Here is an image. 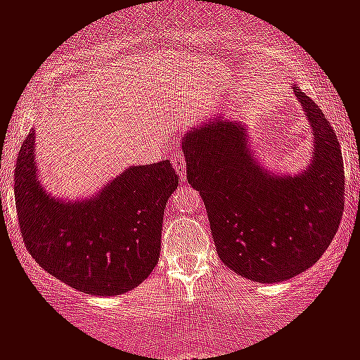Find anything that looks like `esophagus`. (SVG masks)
Returning a JSON list of instances; mask_svg holds the SVG:
<instances>
[{"label": "esophagus", "mask_w": 360, "mask_h": 360, "mask_svg": "<svg viewBox=\"0 0 360 360\" xmlns=\"http://www.w3.org/2000/svg\"><path fill=\"white\" fill-rule=\"evenodd\" d=\"M172 165L176 170V173L180 175V179H184V176H185V167H187V165H185L184 155H181L180 152L172 153Z\"/></svg>", "instance_id": "esophagus-1"}]
</instances>
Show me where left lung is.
I'll use <instances>...</instances> for the list:
<instances>
[{"mask_svg":"<svg viewBox=\"0 0 360 360\" xmlns=\"http://www.w3.org/2000/svg\"><path fill=\"white\" fill-rule=\"evenodd\" d=\"M312 123L316 150L304 175L270 176L247 148L238 123L215 118L184 139L187 180L205 203L220 260L260 283L282 282L312 267L340 225L344 162L322 110L294 85Z\"/></svg>","mask_w":360,"mask_h":360,"instance_id":"8db88e82","label":"left lung"}]
</instances>
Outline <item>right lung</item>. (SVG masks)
Returning a JSON list of instances; mask_svg holds the SVG:
<instances>
[{"instance_id":"obj_1","label":"right lung","mask_w":360,"mask_h":360,"mask_svg":"<svg viewBox=\"0 0 360 360\" xmlns=\"http://www.w3.org/2000/svg\"><path fill=\"white\" fill-rule=\"evenodd\" d=\"M33 145L30 133L15 170L18 224L31 257L91 295H120L143 282L158 264L163 212L179 185L172 163L131 167L93 200L66 205L39 187Z\"/></svg>"}]
</instances>
